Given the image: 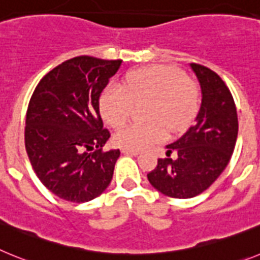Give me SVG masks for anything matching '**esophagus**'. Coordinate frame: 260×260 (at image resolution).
Returning <instances> with one entry per match:
<instances>
[{
	"label": "esophagus",
	"instance_id": "obj_1",
	"mask_svg": "<svg viewBox=\"0 0 260 260\" xmlns=\"http://www.w3.org/2000/svg\"><path fill=\"white\" fill-rule=\"evenodd\" d=\"M121 153H124V154L137 155L140 152H139V150H133V149H125V148H123V149H121Z\"/></svg>",
	"mask_w": 260,
	"mask_h": 260
}]
</instances>
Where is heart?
<instances>
[{
  "label": "heart",
  "instance_id": "obj_1",
  "mask_svg": "<svg viewBox=\"0 0 260 260\" xmlns=\"http://www.w3.org/2000/svg\"><path fill=\"white\" fill-rule=\"evenodd\" d=\"M148 123H133L115 135L116 145L140 150L175 132L192 120L199 107V89L178 68L149 65L131 72L119 85L106 87L99 110L111 127L119 128L129 119L133 103L148 102Z\"/></svg>",
  "mask_w": 260,
  "mask_h": 260
}]
</instances>
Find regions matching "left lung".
<instances>
[{"mask_svg": "<svg viewBox=\"0 0 260 260\" xmlns=\"http://www.w3.org/2000/svg\"><path fill=\"white\" fill-rule=\"evenodd\" d=\"M202 87V106L192 127L166 146L168 158H159L148 179L155 189L175 199L202 193L220 177L229 164L237 135L238 117L233 95L216 72L192 62ZM175 151L178 157H170Z\"/></svg>", "mask_w": 260, "mask_h": 260, "instance_id": "left-lung-1", "label": "left lung"}]
</instances>
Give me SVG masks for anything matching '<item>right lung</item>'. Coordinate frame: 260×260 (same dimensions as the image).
Returning a JSON list of instances; mask_svg holds the SVG:
<instances>
[{
	"label": "right lung",
	"mask_w": 260,
	"mask_h": 260,
	"mask_svg": "<svg viewBox=\"0 0 260 260\" xmlns=\"http://www.w3.org/2000/svg\"><path fill=\"white\" fill-rule=\"evenodd\" d=\"M121 62L77 56L53 68L34 90L26 152L40 182L67 202H90L112 179L120 150H102L111 135L103 128L99 96Z\"/></svg>",
	"instance_id": "right-lung-1"
}]
</instances>
